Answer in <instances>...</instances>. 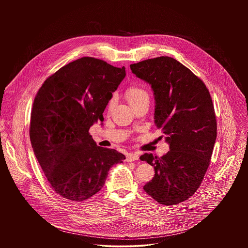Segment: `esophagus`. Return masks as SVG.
Segmentation results:
<instances>
[{"instance_id":"obj_1","label":"esophagus","mask_w":248,"mask_h":248,"mask_svg":"<svg viewBox=\"0 0 248 248\" xmlns=\"http://www.w3.org/2000/svg\"><path fill=\"white\" fill-rule=\"evenodd\" d=\"M137 160H139V155L138 154H127V156H126V161L127 162H134V161H137Z\"/></svg>"}]
</instances>
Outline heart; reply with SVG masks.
<instances>
[{"instance_id":"b5f03b06","label":"heart","mask_w":248,"mask_h":248,"mask_svg":"<svg viewBox=\"0 0 248 248\" xmlns=\"http://www.w3.org/2000/svg\"><path fill=\"white\" fill-rule=\"evenodd\" d=\"M125 96H126L130 105H133V104L139 102L140 100H141L142 98L148 96V94L140 87H139L137 85H131L125 90ZM113 104H114V98L112 97L108 104V109H110L113 107Z\"/></svg>"}]
</instances>
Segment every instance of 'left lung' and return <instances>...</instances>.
<instances>
[{"mask_svg": "<svg viewBox=\"0 0 248 248\" xmlns=\"http://www.w3.org/2000/svg\"><path fill=\"white\" fill-rule=\"evenodd\" d=\"M130 69L152 85L154 123L170 149L162 157L140 156L155 170L143 189L156 202L175 205L199 189L210 164L217 139L212 98L200 78L173 58L143 60Z\"/></svg>", "mask_w": 248, "mask_h": 248, "instance_id": "1", "label": "left lung"}]
</instances>
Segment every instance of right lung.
Instances as JSON below:
<instances>
[{"label":"right lung","mask_w":248,"mask_h":248,"mask_svg":"<svg viewBox=\"0 0 248 248\" xmlns=\"http://www.w3.org/2000/svg\"><path fill=\"white\" fill-rule=\"evenodd\" d=\"M125 68L84 57L49 76L36 94L30 139L50 187L61 197L82 202L105 184L110 167L125 159L95 144L89 128L103 122Z\"/></svg>","instance_id":"obj_1"}]
</instances>
